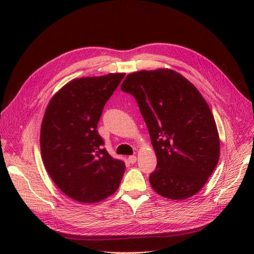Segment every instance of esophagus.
I'll use <instances>...</instances> for the list:
<instances>
[{
    "label": "esophagus",
    "mask_w": 254,
    "mask_h": 254,
    "mask_svg": "<svg viewBox=\"0 0 254 254\" xmlns=\"http://www.w3.org/2000/svg\"><path fill=\"white\" fill-rule=\"evenodd\" d=\"M127 159H128V162L130 164H135L137 162V156L136 155H130V156H128Z\"/></svg>",
    "instance_id": "1"
}]
</instances>
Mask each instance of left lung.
I'll return each mask as SVG.
<instances>
[{
  "mask_svg": "<svg viewBox=\"0 0 254 254\" xmlns=\"http://www.w3.org/2000/svg\"><path fill=\"white\" fill-rule=\"evenodd\" d=\"M122 90L134 96L147 126L157 165L155 192L185 199L202 190L219 161L214 117L196 87L171 69L128 74Z\"/></svg>",
  "mask_w": 254,
  "mask_h": 254,
  "instance_id": "8db88e82",
  "label": "left lung"
}]
</instances>
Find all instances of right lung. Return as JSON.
I'll return each mask as SVG.
<instances>
[{
    "mask_svg": "<svg viewBox=\"0 0 254 254\" xmlns=\"http://www.w3.org/2000/svg\"><path fill=\"white\" fill-rule=\"evenodd\" d=\"M125 73L71 80L45 110L40 146L52 181L79 203L103 201L119 188L126 165L103 148L97 127L106 102Z\"/></svg>",
    "mask_w": 254,
    "mask_h": 254,
    "instance_id": "add662e5",
    "label": "right lung"
}]
</instances>
